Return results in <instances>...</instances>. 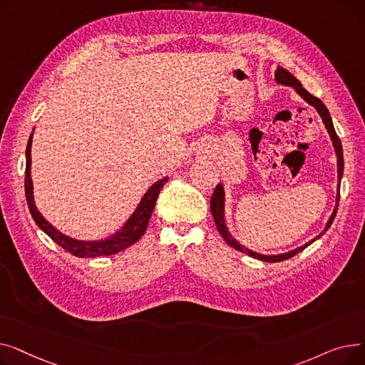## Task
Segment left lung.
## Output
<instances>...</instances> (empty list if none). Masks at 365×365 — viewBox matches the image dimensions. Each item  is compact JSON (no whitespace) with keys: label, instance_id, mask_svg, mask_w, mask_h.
<instances>
[{"label":"left lung","instance_id":"8db88e82","mask_svg":"<svg viewBox=\"0 0 365 365\" xmlns=\"http://www.w3.org/2000/svg\"><path fill=\"white\" fill-rule=\"evenodd\" d=\"M275 81L279 83V84H282V86H290V87H293V88L302 96V98H303L306 102H308L309 105H312V106L318 110V113L321 115V118H322V121H324V124H325V128H327V131H329V134H330V138H331V140H333L334 149H336V155H337V173H339V175H337L339 186H337L336 208H334L333 215L330 216L327 225H325L324 231H322L315 240H312V241H309L308 244H304V245L296 248V250H292V252H289V253H282V255H275V256H264V255L255 253V252H252V250H248V248L242 247L235 238H232V235L229 234L227 227H226V225H225V216H223L225 192H223V186H222V185H217V186H216L215 192H213V195H212V200H210V208H212V215H213L215 223H216V226H217V231L220 232L222 238H223L229 245L234 247L235 250L242 252V253H245V255H248V256H252V257H255V259H259V260H263V262H269V263L282 262V260H287V259H290V257L296 256L297 253H300L302 250H304L306 247L311 245L314 241H317L319 237H322L325 232L329 231V227L331 226V223H333V220H334V217H336V213H337V205H339V200H340V180H341V176H343V149H341L340 139H339V136L336 134V130H334V127H333V121H331L329 109L325 108V105H324L318 98H315V96H312L309 91H306V90L303 88V86L300 84V81H299L297 78H294V76H293L289 71H285V69L281 68V66L275 71Z\"/></svg>","mask_w":365,"mask_h":365}]
</instances>
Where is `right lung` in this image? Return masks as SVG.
Instances as JSON below:
<instances>
[{"label":"right lung","instance_id":"right-lung-1","mask_svg":"<svg viewBox=\"0 0 365 365\" xmlns=\"http://www.w3.org/2000/svg\"><path fill=\"white\" fill-rule=\"evenodd\" d=\"M31 146H32V134L29 136L28 146H26V170H25V194H26L28 207L35 223L40 226L41 231H44L56 244H59L63 250L69 252L76 257H98V256H110V255L118 253L142 238V235L145 234L148 227L153 207H155L157 198L160 195V190L167 183L168 178L158 180L148 189V192L145 194L140 204L138 205L136 212L131 215V217L127 220V223L124 225V227L120 232L101 241H78L57 231V229L53 227L41 216V213L38 212V208L34 202V190H32V179H31Z\"/></svg>","mask_w":365,"mask_h":365}]
</instances>
